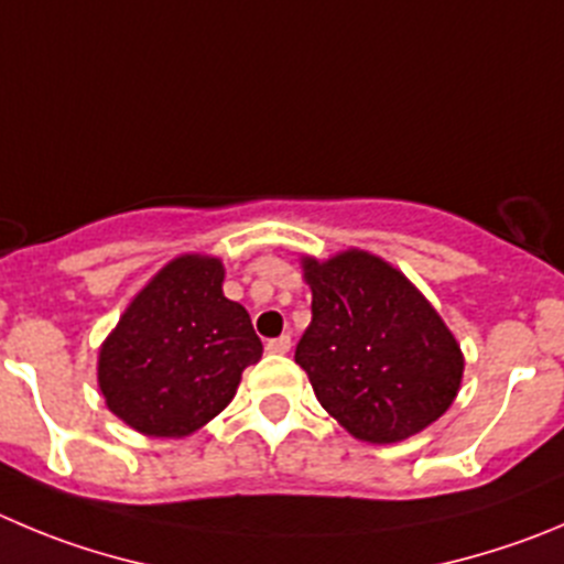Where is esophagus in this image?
Wrapping results in <instances>:
<instances>
[{
	"label": "esophagus",
	"instance_id": "esophagus-1",
	"mask_svg": "<svg viewBox=\"0 0 564 564\" xmlns=\"http://www.w3.org/2000/svg\"><path fill=\"white\" fill-rule=\"evenodd\" d=\"M289 347H292V336H278V339L267 341V350H270V354H275V356L289 354Z\"/></svg>",
	"mask_w": 564,
	"mask_h": 564
}]
</instances>
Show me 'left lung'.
I'll use <instances>...</instances> for the list:
<instances>
[{
  "instance_id": "obj_1",
  "label": "left lung",
  "mask_w": 564,
  "mask_h": 564,
  "mask_svg": "<svg viewBox=\"0 0 564 564\" xmlns=\"http://www.w3.org/2000/svg\"><path fill=\"white\" fill-rule=\"evenodd\" d=\"M312 325L294 361L319 406L350 436L392 445L429 429L456 401L465 354L425 294L376 252L347 247L300 258Z\"/></svg>"
}]
</instances>
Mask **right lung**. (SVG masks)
Returning <instances> with one entry per match:
<instances>
[{"label":"right lung","mask_w":564,"mask_h":564,"mask_svg":"<svg viewBox=\"0 0 564 564\" xmlns=\"http://www.w3.org/2000/svg\"><path fill=\"white\" fill-rule=\"evenodd\" d=\"M223 258L183 252L139 289L99 345L105 406L144 436L181 440L217 417L264 354L245 306L225 297Z\"/></svg>","instance_id":"add662e5"}]
</instances>
